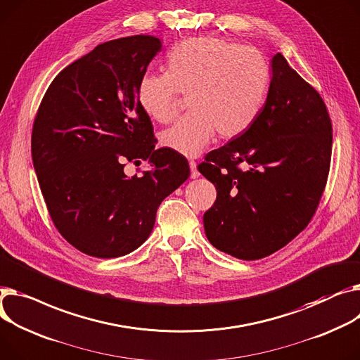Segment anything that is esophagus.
Masks as SVG:
<instances>
[{
    "instance_id": "34e87169",
    "label": "esophagus",
    "mask_w": 360,
    "mask_h": 360,
    "mask_svg": "<svg viewBox=\"0 0 360 360\" xmlns=\"http://www.w3.org/2000/svg\"><path fill=\"white\" fill-rule=\"evenodd\" d=\"M189 167H191V178L197 179V178L200 176V172L197 171V162L191 160V162H189Z\"/></svg>"
}]
</instances>
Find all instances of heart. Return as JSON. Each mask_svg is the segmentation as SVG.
<instances>
[{
	"label": "heart",
	"instance_id": "heart-1",
	"mask_svg": "<svg viewBox=\"0 0 360 360\" xmlns=\"http://www.w3.org/2000/svg\"><path fill=\"white\" fill-rule=\"evenodd\" d=\"M269 88V68L262 52L219 37H193L176 44L167 70L148 72L139 82L140 107L159 123L176 114L179 94H189L191 114L163 131L162 145L195 158L215 133L243 134L259 115Z\"/></svg>",
	"mask_w": 360,
	"mask_h": 360
}]
</instances>
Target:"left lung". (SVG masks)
Here are the masks:
<instances>
[{
  "mask_svg": "<svg viewBox=\"0 0 360 360\" xmlns=\"http://www.w3.org/2000/svg\"><path fill=\"white\" fill-rule=\"evenodd\" d=\"M271 66L255 123L198 165L217 189L204 214L205 236L215 249L243 260L272 255L307 227L330 169L333 129L323 98L281 53Z\"/></svg>",
  "mask_w": 360,
  "mask_h": 360,
  "instance_id": "1",
  "label": "left lung"
}]
</instances>
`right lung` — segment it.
<instances>
[{"label": "right lung", "instance_id": "add662e5", "mask_svg": "<svg viewBox=\"0 0 360 360\" xmlns=\"http://www.w3.org/2000/svg\"><path fill=\"white\" fill-rule=\"evenodd\" d=\"M162 43L130 36L98 44L47 88L32 133V158L55 227L79 252L124 256L150 236L160 202L189 176L188 160L155 149L137 89ZM150 171L129 179L127 161Z\"/></svg>", "mask_w": 360, "mask_h": 360}]
</instances>
